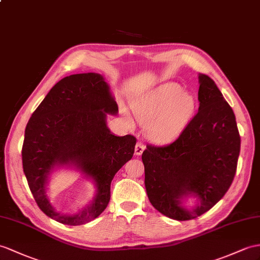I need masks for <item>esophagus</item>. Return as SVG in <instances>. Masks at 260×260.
Segmentation results:
<instances>
[{
  "label": "esophagus",
  "mask_w": 260,
  "mask_h": 260,
  "mask_svg": "<svg viewBox=\"0 0 260 260\" xmlns=\"http://www.w3.org/2000/svg\"><path fill=\"white\" fill-rule=\"evenodd\" d=\"M144 149H145V145L142 142H137L136 148H135V154L136 155H141Z\"/></svg>",
  "instance_id": "1"
}]
</instances>
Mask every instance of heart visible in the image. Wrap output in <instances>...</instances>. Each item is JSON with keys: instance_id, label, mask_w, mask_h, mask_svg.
Returning <instances> with one entry per match:
<instances>
[{"instance_id": "heart-1", "label": "heart", "mask_w": 260, "mask_h": 260, "mask_svg": "<svg viewBox=\"0 0 260 260\" xmlns=\"http://www.w3.org/2000/svg\"><path fill=\"white\" fill-rule=\"evenodd\" d=\"M195 109L193 94L181 86L167 84L139 98L134 104L138 121L156 142L172 140L184 129Z\"/></svg>"}]
</instances>
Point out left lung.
Masks as SVG:
<instances>
[{
	"label": "left lung",
	"instance_id": "1",
	"mask_svg": "<svg viewBox=\"0 0 260 260\" xmlns=\"http://www.w3.org/2000/svg\"><path fill=\"white\" fill-rule=\"evenodd\" d=\"M199 111L167 145L148 144L142 153L144 184L156 211L176 220L201 216L223 198L236 173L240 137L234 111L212 78L199 76ZM189 194L193 210L182 206Z\"/></svg>",
	"mask_w": 260,
	"mask_h": 260
}]
</instances>
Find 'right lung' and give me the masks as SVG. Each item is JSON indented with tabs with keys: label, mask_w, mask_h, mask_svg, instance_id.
I'll return each mask as SVG.
<instances>
[{
	"label": "right lung",
	"mask_w": 260,
	"mask_h": 260,
	"mask_svg": "<svg viewBox=\"0 0 260 260\" xmlns=\"http://www.w3.org/2000/svg\"><path fill=\"white\" fill-rule=\"evenodd\" d=\"M118 106L99 74H76L49 90L29 118L22 148L23 171L34 200L48 217L61 224L82 225L103 213L110 201L113 176L135 153L137 139L117 137L107 126V113ZM74 165L96 183L90 205L75 214L56 212L46 193L55 167Z\"/></svg>",
	"instance_id": "obj_1"
}]
</instances>
